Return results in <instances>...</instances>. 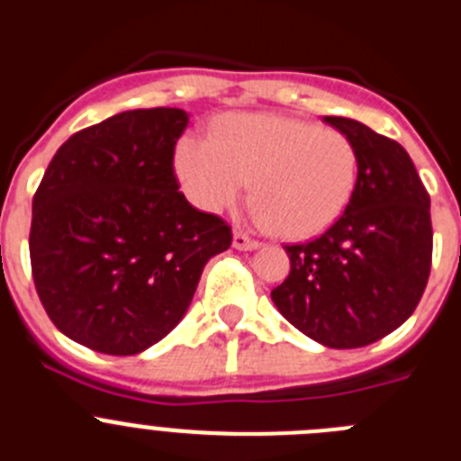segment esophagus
<instances>
[{"mask_svg":"<svg viewBox=\"0 0 461 461\" xmlns=\"http://www.w3.org/2000/svg\"><path fill=\"white\" fill-rule=\"evenodd\" d=\"M233 247H235V249L251 251V249H258L260 242H258V240L249 238V235H247V233H240V230H238V233L233 235Z\"/></svg>","mask_w":461,"mask_h":461,"instance_id":"obj_1","label":"esophagus"}]
</instances>
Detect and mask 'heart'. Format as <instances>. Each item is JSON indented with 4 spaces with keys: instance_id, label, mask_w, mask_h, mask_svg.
<instances>
[{
    "instance_id": "1",
    "label": "heart",
    "mask_w": 461,
    "mask_h": 461,
    "mask_svg": "<svg viewBox=\"0 0 461 461\" xmlns=\"http://www.w3.org/2000/svg\"><path fill=\"white\" fill-rule=\"evenodd\" d=\"M177 175L191 201L217 212L240 201L251 182V207L272 233L304 240L323 233L357 186L356 142L337 129L295 117L228 115L212 138L177 145Z\"/></svg>"
}]
</instances>
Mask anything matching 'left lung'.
Listing matches in <instances>:
<instances>
[{
    "mask_svg": "<svg viewBox=\"0 0 461 461\" xmlns=\"http://www.w3.org/2000/svg\"><path fill=\"white\" fill-rule=\"evenodd\" d=\"M356 142L351 203L323 235L286 244L291 272L272 291L288 323L330 348H360L409 319L431 270L429 194L397 140L348 117H325Z\"/></svg>",
    "mask_w": 461,
    "mask_h": 461,
    "instance_id": "8db88e82",
    "label": "left lung"
}]
</instances>
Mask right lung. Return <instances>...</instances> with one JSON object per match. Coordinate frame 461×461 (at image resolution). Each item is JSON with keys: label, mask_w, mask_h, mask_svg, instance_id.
Returning <instances> with one entry per match:
<instances>
[{"label": "right lung", "mask_w": 461, "mask_h": 461, "mask_svg": "<svg viewBox=\"0 0 461 461\" xmlns=\"http://www.w3.org/2000/svg\"><path fill=\"white\" fill-rule=\"evenodd\" d=\"M180 108L126 110L73 133L32 201L30 258L59 332L105 356H136L180 323L207 260L233 242L175 177Z\"/></svg>", "instance_id": "add662e5"}]
</instances>
